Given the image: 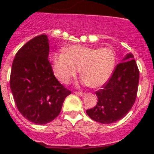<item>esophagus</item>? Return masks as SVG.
Instances as JSON below:
<instances>
[{"mask_svg": "<svg viewBox=\"0 0 154 154\" xmlns=\"http://www.w3.org/2000/svg\"><path fill=\"white\" fill-rule=\"evenodd\" d=\"M75 94L79 96H83L84 95H85V93H83V92H75Z\"/></svg>", "mask_w": 154, "mask_h": 154, "instance_id": "obj_1", "label": "esophagus"}]
</instances>
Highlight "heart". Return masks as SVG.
Listing matches in <instances>:
<instances>
[{
  "label": "heart",
  "mask_w": 154,
  "mask_h": 154,
  "mask_svg": "<svg viewBox=\"0 0 154 154\" xmlns=\"http://www.w3.org/2000/svg\"><path fill=\"white\" fill-rule=\"evenodd\" d=\"M116 54L108 47L92 48L74 45L64 48L62 54L51 57V68L55 78L69 84L80 69L82 82L97 89L106 83L113 72Z\"/></svg>",
  "instance_id": "b5f03b06"
}]
</instances>
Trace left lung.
<instances>
[{"instance_id":"1","label":"left lung","mask_w":154,"mask_h":154,"mask_svg":"<svg viewBox=\"0 0 154 154\" xmlns=\"http://www.w3.org/2000/svg\"><path fill=\"white\" fill-rule=\"evenodd\" d=\"M139 75L133 55L127 53L117 65L106 85L96 92L97 104L86 110L87 115L103 124L112 123L124 117L135 103Z\"/></svg>"}]
</instances>
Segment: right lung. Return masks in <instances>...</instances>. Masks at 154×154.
<instances>
[{
	"mask_svg": "<svg viewBox=\"0 0 154 154\" xmlns=\"http://www.w3.org/2000/svg\"><path fill=\"white\" fill-rule=\"evenodd\" d=\"M48 54V38L39 35L17 51L12 64L10 87L15 104L21 115L35 124L55 119L71 94L54 75Z\"/></svg>",
	"mask_w": 154,
	"mask_h": 154,
	"instance_id": "add662e5",
	"label": "right lung"
}]
</instances>
